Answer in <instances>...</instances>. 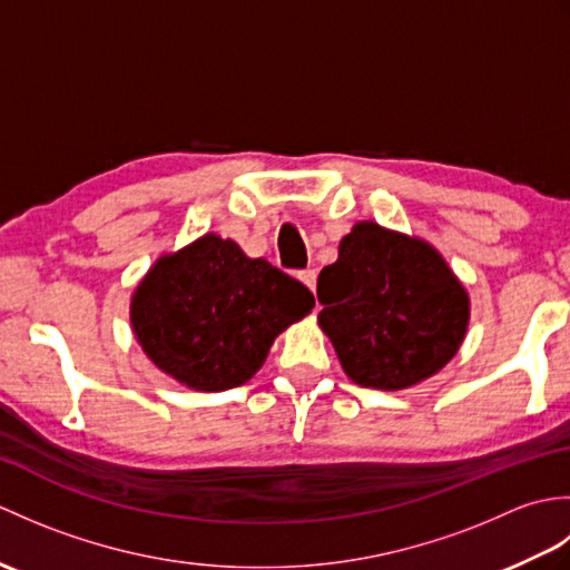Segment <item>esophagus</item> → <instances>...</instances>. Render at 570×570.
I'll use <instances>...</instances> for the list:
<instances>
[{"mask_svg": "<svg viewBox=\"0 0 570 570\" xmlns=\"http://www.w3.org/2000/svg\"><path fill=\"white\" fill-rule=\"evenodd\" d=\"M298 278H301V282H304V286L311 288V292H316V272L306 269V272L298 274Z\"/></svg>", "mask_w": 570, "mask_h": 570, "instance_id": "esophagus-1", "label": "esophagus"}]
</instances>
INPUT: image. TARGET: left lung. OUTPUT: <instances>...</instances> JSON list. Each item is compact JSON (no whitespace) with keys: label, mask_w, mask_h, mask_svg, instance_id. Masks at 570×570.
Listing matches in <instances>:
<instances>
[{"label":"left lung","mask_w":570,"mask_h":570,"mask_svg":"<svg viewBox=\"0 0 570 570\" xmlns=\"http://www.w3.org/2000/svg\"><path fill=\"white\" fill-rule=\"evenodd\" d=\"M318 323L350 380L396 392L429 380L463 343L470 298L429 242L357 223L318 276Z\"/></svg>","instance_id":"8db88e82"}]
</instances>
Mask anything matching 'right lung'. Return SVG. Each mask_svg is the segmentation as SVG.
<instances>
[{
	"instance_id": "right-lung-1",
	"label": "right lung",
	"mask_w": 570,
	"mask_h": 570,
	"mask_svg": "<svg viewBox=\"0 0 570 570\" xmlns=\"http://www.w3.org/2000/svg\"><path fill=\"white\" fill-rule=\"evenodd\" d=\"M316 306L308 288L237 242L203 235L164 254L131 296V328L161 372L198 392L254 377L274 337Z\"/></svg>"
}]
</instances>
